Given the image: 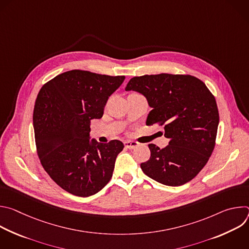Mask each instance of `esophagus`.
I'll return each mask as SVG.
<instances>
[{"mask_svg":"<svg viewBox=\"0 0 249 249\" xmlns=\"http://www.w3.org/2000/svg\"><path fill=\"white\" fill-rule=\"evenodd\" d=\"M138 145H139V143H137V142H133V141H125L124 142V146L128 149H134Z\"/></svg>","mask_w":249,"mask_h":249,"instance_id":"obj_1","label":"esophagus"}]
</instances>
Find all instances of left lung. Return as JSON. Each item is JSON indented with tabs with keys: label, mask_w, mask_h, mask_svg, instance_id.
Here are the masks:
<instances>
[{
	"label": "left lung",
	"mask_w": 249,
	"mask_h": 249,
	"mask_svg": "<svg viewBox=\"0 0 249 249\" xmlns=\"http://www.w3.org/2000/svg\"><path fill=\"white\" fill-rule=\"evenodd\" d=\"M125 90L143 94L152 107L146 124L164 128L168 145L150 144L151 158L141 168L168 186L192 180L209 160L216 144L219 110L206 85L190 75H145L132 78Z\"/></svg>",
	"instance_id": "1"
}]
</instances>
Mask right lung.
Here are the masks:
<instances>
[{"label": "right lung", "instance_id": "add662e5", "mask_svg": "<svg viewBox=\"0 0 249 249\" xmlns=\"http://www.w3.org/2000/svg\"><path fill=\"white\" fill-rule=\"evenodd\" d=\"M124 80V76L72 70L39 90L33 110L37 155L45 171L65 191L89 197L111 179L124 145L119 140L106 144L90 141L89 125L102 117L108 97Z\"/></svg>", "mask_w": 249, "mask_h": 249}]
</instances>
